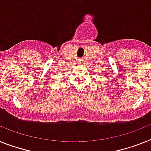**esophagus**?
I'll list each match as a JSON object with an SVG mask.
<instances>
[{
  "instance_id": "1",
  "label": "esophagus",
  "mask_w": 151,
  "mask_h": 151,
  "mask_svg": "<svg viewBox=\"0 0 151 151\" xmlns=\"http://www.w3.org/2000/svg\"><path fill=\"white\" fill-rule=\"evenodd\" d=\"M78 64H83V60H80L79 61H78Z\"/></svg>"
}]
</instances>
